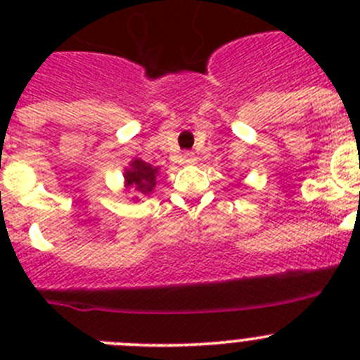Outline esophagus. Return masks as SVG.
I'll return each mask as SVG.
<instances>
[{
  "label": "esophagus",
  "instance_id": "1",
  "mask_svg": "<svg viewBox=\"0 0 360 360\" xmlns=\"http://www.w3.org/2000/svg\"><path fill=\"white\" fill-rule=\"evenodd\" d=\"M182 158H184V162H186V164H191V162H195V153L186 151L182 155Z\"/></svg>",
  "mask_w": 360,
  "mask_h": 360
}]
</instances>
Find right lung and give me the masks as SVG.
<instances>
[{"instance_id": "right-lung-1", "label": "right lung", "mask_w": 360, "mask_h": 360, "mask_svg": "<svg viewBox=\"0 0 360 360\" xmlns=\"http://www.w3.org/2000/svg\"><path fill=\"white\" fill-rule=\"evenodd\" d=\"M157 167H151L142 160H133L131 167L126 171V184L131 186L135 191H141L142 195H149L157 184Z\"/></svg>"}]
</instances>
